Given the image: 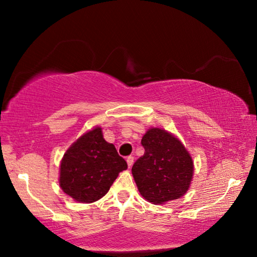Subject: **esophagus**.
<instances>
[{
  "label": "esophagus",
  "mask_w": 257,
  "mask_h": 257,
  "mask_svg": "<svg viewBox=\"0 0 257 257\" xmlns=\"http://www.w3.org/2000/svg\"><path fill=\"white\" fill-rule=\"evenodd\" d=\"M126 161H127V165H128V167H131L132 165H133V161H135V158H133L132 156H130V157L126 158Z\"/></svg>",
  "instance_id": "esophagus-1"
}]
</instances>
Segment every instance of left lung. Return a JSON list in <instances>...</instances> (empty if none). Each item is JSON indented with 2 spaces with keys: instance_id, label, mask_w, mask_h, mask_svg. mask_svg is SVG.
I'll return each instance as SVG.
<instances>
[{
  "instance_id": "8db88e82",
  "label": "left lung",
  "mask_w": 257,
  "mask_h": 257,
  "mask_svg": "<svg viewBox=\"0 0 257 257\" xmlns=\"http://www.w3.org/2000/svg\"><path fill=\"white\" fill-rule=\"evenodd\" d=\"M142 145L145 153L133 164L132 174L143 198L157 205L181 198L193 177V161L184 145L160 128H150Z\"/></svg>"
}]
</instances>
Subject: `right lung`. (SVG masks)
Listing matches in <instances>:
<instances>
[{"instance_id": "right-lung-1", "label": "right lung", "mask_w": 257, "mask_h": 257, "mask_svg": "<svg viewBox=\"0 0 257 257\" xmlns=\"http://www.w3.org/2000/svg\"><path fill=\"white\" fill-rule=\"evenodd\" d=\"M127 163L114 145L105 142L100 127L80 137L66 151L61 163L59 185L79 202H93L106 194Z\"/></svg>"}]
</instances>
